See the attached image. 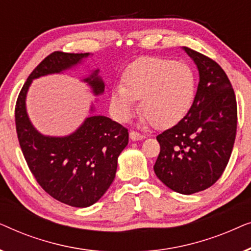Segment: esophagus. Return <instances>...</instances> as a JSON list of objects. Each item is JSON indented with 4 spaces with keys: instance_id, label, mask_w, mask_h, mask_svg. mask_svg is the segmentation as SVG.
<instances>
[{
    "instance_id": "esophagus-1",
    "label": "esophagus",
    "mask_w": 251,
    "mask_h": 251,
    "mask_svg": "<svg viewBox=\"0 0 251 251\" xmlns=\"http://www.w3.org/2000/svg\"><path fill=\"white\" fill-rule=\"evenodd\" d=\"M130 139H131L132 142H138V140L145 139V136L137 131H130Z\"/></svg>"
}]
</instances>
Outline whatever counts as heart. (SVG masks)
<instances>
[{
	"instance_id": "1",
	"label": "heart",
	"mask_w": 251,
	"mask_h": 251,
	"mask_svg": "<svg viewBox=\"0 0 251 251\" xmlns=\"http://www.w3.org/2000/svg\"><path fill=\"white\" fill-rule=\"evenodd\" d=\"M123 81L125 85H115L111 95L113 113L121 122L135 114L137 99H142V113L153 126H173L184 118L194 99V73L179 61L142 58L126 70Z\"/></svg>"
}]
</instances>
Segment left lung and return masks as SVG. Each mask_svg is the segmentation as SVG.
<instances>
[{"label":"left lung","instance_id":"8db88e82","mask_svg":"<svg viewBox=\"0 0 251 251\" xmlns=\"http://www.w3.org/2000/svg\"><path fill=\"white\" fill-rule=\"evenodd\" d=\"M199 72L194 101L184 119L156 137L157 178L177 193L210 187L227 166L236 135L238 111L233 88L223 68L204 54L183 47Z\"/></svg>","mask_w":251,"mask_h":251}]
</instances>
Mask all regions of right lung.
Returning <instances> with one entry per match:
<instances>
[{"mask_svg": "<svg viewBox=\"0 0 251 251\" xmlns=\"http://www.w3.org/2000/svg\"><path fill=\"white\" fill-rule=\"evenodd\" d=\"M91 53H51L32 72L16 104V128L23 154L41 187L56 200L76 208L96 203L115 178L118 159L129 142L125 126L107 116L97 115L96 98L89 115L70 135L41 133L29 120L26 107L27 92L33 80L76 68ZM94 96L105 91L99 70L89 71L81 80Z\"/></svg>", "mask_w": 251, "mask_h": 251, "instance_id": "obj_1", "label": "right lung"}]
</instances>
